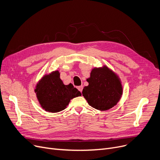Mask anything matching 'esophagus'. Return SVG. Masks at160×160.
Listing matches in <instances>:
<instances>
[{
    "mask_svg": "<svg viewBox=\"0 0 160 160\" xmlns=\"http://www.w3.org/2000/svg\"><path fill=\"white\" fill-rule=\"evenodd\" d=\"M78 89L81 92H82V90H83V86H79V87H78Z\"/></svg>",
    "mask_w": 160,
    "mask_h": 160,
    "instance_id": "1",
    "label": "esophagus"
}]
</instances>
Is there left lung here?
<instances>
[{"mask_svg": "<svg viewBox=\"0 0 160 160\" xmlns=\"http://www.w3.org/2000/svg\"><path fill=\"white\" fill-rule=\"evenodd\" d=\"M87 82L89 85L83 89L82 95L91 107L105 111L119 102L122 93L121 83L107 67L93 69Z\"/></svg>", "mask_w": 160, "mask_h": 160, "instance_id": "1", "label": "left lung"}]
</instances>
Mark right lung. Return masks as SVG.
Returning a JSON list of instances; mask_svg holds the SVG:
<instances>
[{"label":"right lung","mask_w":160,"mask_h":160,"mask_svg":"<svg viewBox=\"0 0 160 160\" xmlns=\"http://www.w3.org/2000/svg\"><path fill=\"white\" fill-rule=\"evenodd\" d=\"M35 92L42 108L52 113L65 110L71 99L81 95L80 92L71 83L63 84L58 71L42 78Z\"/></svg>","instance_id":"1"}]
</instances>
